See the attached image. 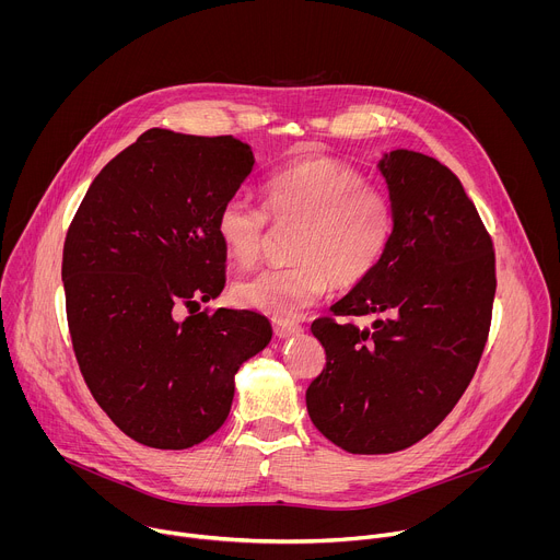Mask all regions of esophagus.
<instances>
[{"instance_id":"34e87169","label":"esophagus","mask_w":560,"mask_h":560,"mask_svg":"<svg viewBox=\"0 0 560 560\" xmlns=\"http://www.w3.org/2000/svg\"><path fill=\"white\" fill-rule=\"evenodd\" d=\"M272 328H275V335L279 339H288V337H296L301 335V326L296 322H290V318H272Z\"/></svg>"}]
</instances>
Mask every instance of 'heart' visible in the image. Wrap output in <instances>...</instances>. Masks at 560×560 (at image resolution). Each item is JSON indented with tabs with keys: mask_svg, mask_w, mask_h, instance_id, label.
I'll use <instances>...</instances> for the list:
<instances>
[{
	"mask_svg": "<svg viewBox=\"0 0 560 560\" xmlns=\"http://www.w3.org/2000/svg\"><path fill=\"white\" fill-rule=\"evenodd\" d=\"M261 197L266 214L244 197L223 201L214 230L228 257L246 268L264 255L268 219L275 228L294 230L288 248L292 266L264 270L234 285L238 305L268 316H294L330 285H361L392 242L389 199L328 154L296 159L264 184Z\"/></svg>",
	"mask_w": 560,
	"mask_h": 560,
	"instance_id": "b5f03b06",
	"label": "heart"
}]
</instances>
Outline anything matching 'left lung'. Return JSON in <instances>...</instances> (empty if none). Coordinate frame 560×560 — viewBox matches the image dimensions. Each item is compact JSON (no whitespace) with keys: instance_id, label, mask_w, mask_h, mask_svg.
I'll return each instance as SVG.
<instances>
[{"instance_id":"8db88e82","label":"left lung","mask_w":560,"mask_h":560,"mask_svg":"<svg viewBox=\"0 0 560 560\" xmlns=\"http://www.w3.org/2000/svg\"><path fill=\"white\" fill-rule=\"evenodd\" d=\"M394 212L376 270L312 324L326 368L307 392L314 428L352 454L428 436L467 389L492 324V236L458 177L415 150L383 154ZM361 315L373 324L358 326Z\"/></svg>"}]
</instances>
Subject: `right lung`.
Here are the masks:
<instances>
[{
	"label": "right lung",
	"mask_w": 560,
	"mask_h": 560,
	"mask_svg": "<svg viewBox=\"0 0 560 560\" xmlns=\"http://www.w3.org/2000/svg\"><path fill=\"white\" fill-rule=\"evenodd\" d=\"M255 168L248 143L145 130L91 184L63 244L72 350L100 408L130 439L186 450L228 419L234 374L272 328L250 310L177 318L221 294L214 219Z\"/></svg>",
	"instance_id": "obj_1"
}]
</instances>
